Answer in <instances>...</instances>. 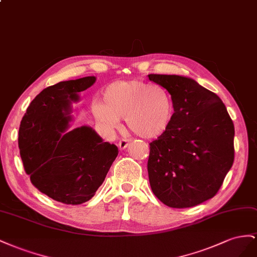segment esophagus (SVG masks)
<instances>
[{
	"mask_svg": "<svg viewBox=\"0 0 257 257\" xmlns=\"http://www.w3.org/2000/svg\"><path fill=\"white\" fill-rule=\"evenodd\" d=\"M129 143H130V141L128 140V139H121V140L118 142V148L120 150H124L127 148Z\"/></svg>",
	"mask_w": 257,
	"mask_h": 257,
	"instance_id": "esophagus-1",
	"label": "esophagus"
}]
</instances>
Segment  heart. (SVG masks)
<instances>
[{"instance_id": "heart-1", "label": "heart", "mask_w": 257, "mask_h": 257, "mask_svg": "<svg viewBox=\"0 0 257 257\" xmlns=\"http://www.w3.org/2000/svg\"><path fill=\"white\" fill-rule=\"evenodd\" d=\"M103 103L93 102L92 113L105 130L111 131L124 117L129 130L144 139L163 136L174 116L173 100L163 86L141 79L116 80L102 92Z\"/></svg>"}]
</instances>
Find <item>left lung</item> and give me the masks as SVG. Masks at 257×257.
<instances>
[{"mask_svg":"<svg viewBox=\"0 0 257 257\" xmlns=\"http://www.w3.org/2000/svg\"><path fill=\"white\" fill-rule=\"evenodd\" d=\"M174 103L169 129L150 143L151 188L170 208H190L214 197L233 164L234 127L217 94L194 79L150 74Z\"/></svg>","mask_w":257,"mask_h":257,"instance_id":"8db88e82","label":"left lung"}]
</instances>
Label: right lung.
Segmentation results:
<instances>
[{"label":"right lung","mask_w":257,"mask_h":257,"mask_svg":"<svg viewBox=\"0 0 257 257\" xmlns=\"http://www.w3.org/2000/svg\"><path fill=\"white\" fill-rule=\"evenodd\" d=\"M96 82L94 76L60 82L42 90L20 122L18 146L33 186L64 204H82L96 194L118 155L90 127L65 133L70 103Z\"/></svg>","instance_id":"add662e5"}]
</instances>
